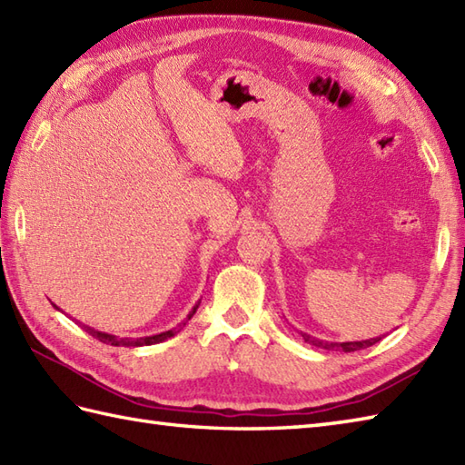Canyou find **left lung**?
Returning <instances> with one entry per match:
<instances>
[{"instance_id": "8db88e82", "label": "left lung", "mask_w": 465, "mask_h": 465, "mask_svg": "<svg viewBox=\"0 0 465 465\" xmlns=\"http://www.w3.org/2000/svg\"><path fill=\"white\" fill-rule=\"evenodd\" d=\"M302 338L305 343L313 345V348H320V350H335V351H358V350H365L370 348V345L378 343L381 338H370V340H361V341H325V340H318L313 338L310 333H302Z\"/></svg>"}]
</instances>
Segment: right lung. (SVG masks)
Wrapping results in <instances>:
<instances>
[{
  "label": "right lung",
  "instance_id": "obj_1",
  "mask_svg": "<svg viewBox=\"0 0 465 465\" xmlns=\"http://www.w3.org/2000/svg\"><path fill=\"white\" fill-rule=\"evenodd\" d=\"M54 308L55 310H59L57 305L54 303ZM197 308H200V302H197L193 308H192V312L187 313V318L177 325V328H172V330H167V331H162V333H155V335H145V338H137V340H132V338H117V335H112V333H105V331H97V330H94V328H90V325H84V330L90 333V335H94L95 340H100V341H104V343H110V345H125V348H140V345H153V343H160V341H165L167 338H173V335L180 331L183 325L190 322L192 318H193V313L197 312Z\"/></svg>",
  "mask_w": 465,
  "mask_h": 465
}]
</instances>
